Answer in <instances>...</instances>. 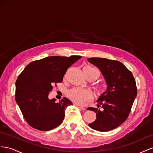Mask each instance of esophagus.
Instances as JSON below:
<instances>
[{"label":"esophagus","instance_id":"1","mask_svg":"<svg viewBox=\"0 0 153 153\" xmlns=\"http://www.w3.org/2000/svg\"><path fill=\"white\" fill-rule=\"evenodd\" d=\"M74 105L77 106V107H78V108H80V109H81V110H85V108L84 107H82V106H81L78 105V104H74Z\"/></svg>","mask_w":153,"mask_h":153}]
</instances>
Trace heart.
Listing matches in <instances>:
<instances>
[{"mask_svg":"<svg viewBox=\"0 0 153 153\" xmlns=\"http://www.w3.org/2000/svg\"><path fill=\"white\" fill-rule=\"evenodd\" d=\"M83 71L86 74L91 73L96 74V79L99 77V73L97 70L91 67H85L83 68ZM68 97L72 101L77 104H82L85 102L90 101L93 99V94L90 90H82L78 88H74L70 90L67 93Z\"/></svg>","mask_w":153,"mask_h":153,"instance_id":"obj_1","label":"heart"}]
</instances>
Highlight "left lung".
Listing matches in <instances>:
<instances>
[{
  "label": "left lung",
  "mask_w": 153,
  "mask_h": 153,
  "mask_svg": "<svg viewBox=\"0 0 153 153\" xmlns=\"http://www.w3.org/2000/svg\"><path fill=\"white\" fill-rule=\"evenodd\" d=\"M88 61L101 71L107 85L106 91L97 101V107L88 108L97 118L88 126L99 131H109L119 127L128 119L137 95L132 73L120 62L102 58H90Z\"/></svg>",
  "instance_id": "left-lung-1"
}]
</instances>
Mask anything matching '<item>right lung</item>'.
Masks as SVG:
<instances>
[{
	"mask_svg": "<svg viewBox=\"0 0 153 153\" xmlns=\"http://www.w3.org/2000/svg\"><path fill=\"white\" fill-rule=\"evenodd\" d=\"M80 58L49 56L30 62L21 72L15 84V100L30 126L49 131L62 124L65 109L72 102L66 97L56 102L48 95L54 85L63 81L67 68Z\"/></svg>",
	"mask_w": 153,
	"mask_h": 153,
	"instance_id": "add662e5",
	"label": "right lung"
}]
</instances>
